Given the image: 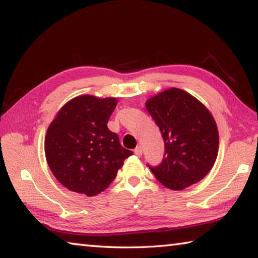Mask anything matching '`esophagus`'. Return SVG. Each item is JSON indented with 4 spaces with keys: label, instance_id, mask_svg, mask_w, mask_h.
<instances>
[{
    "label": "esophagus",
    "instance_id": "esophagus-1",
    "mask_svg": "<svg viewBox=\"0 0 258 258\" xmlns=\"http://www.w3.org/2000/svg\"><path fill=\"white\" fill-rule=\"evenodd\" d=\"M134 154L135 155H137V156H141L142 155V147L141 146H138L137 148H135V149H134Z\"/></svg>",
    "mask_w": 258,
    "mask_h": 258
}]
</instances>
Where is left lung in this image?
<instances>
[{"mask_svg": "<svg viewBox=\"0 0 258 258\" xmlns=\"http://www.w3.org/2000/svg\"><path fill=\"white\" fill-rule=\"evenodd\" d=\"M165 143L164 158L149 166L164 186L183 190L207 175L218 152V131L208 109L185 91L168 89L146 102Z\"/></svg>", "mask_w": 258, "mask_h": 258, "instance_id": "1", "label": "left lung"}]
</instances>
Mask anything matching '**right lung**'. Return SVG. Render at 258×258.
Listing matches in <instances>:
<instances>
[{"label": "right lung", "mask_w": 258, "mask_h": 258, "mask_svg": "<svg viewBox=\"0 0 258 258\" xmlns=\"http://www.w3.org/2000/svg\"><path fill=\"white\" fill-rule=\"evenodd\" d=\"M116 106V98L80 95L64 104L50 124L44 143L46 161L68 190L89 197L99 195L133 155L107 126Z\"/></svg>", "instance_id": "1"}]
</instances>
